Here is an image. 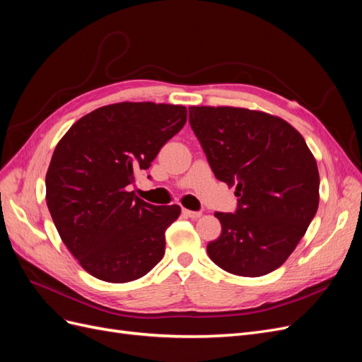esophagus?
Segmentation results:
<instances>
[{
    "label": "esophagus",
    "mask_w": 362,
    "mask_h": 362,
    "mask_svg": "<svg viewBox=\"0 0 362 362\" xmlns=\"http://www.w3.org/2000/svg\"><path fill=\"white\" fill-rule=\"evenodd\" d=\"M182 214L185 217H190V218H198L202 216L201 211H190V210H185V208H182Z\"/></svg>",
    "instance_id": "34e87169"
}]
</instances>
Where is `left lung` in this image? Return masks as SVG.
Returning a JSON list of instances; mask_svg holds the SVG:
<instances>
[{"label":"left lung","mask_w":362,"mask_h":362,"mask_svg":"<svg viewBox=\"0 0 362 362\" xmlns=\"http://www.w3.org/2000/svg\"><path fill=\"white\" fill-rule=\"evenodd\" d=\"M189 122L214 177L235 185L234 213H216L222 234L206 246L238 276L281 267L319 208V169L286 120L235 107H189Z\"/></svg>","instance_id":"8db88e82"}]
</instances>
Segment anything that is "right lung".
<instances>
[{"instance_id": "right-lung-1", "label": "right lung", "mask_w": 362, "mask_h": 362, "mask_svg": "<svg viewBox=\"0 0 362 362\" xmlns=\"http://www.w3.org/2000/svg\"><path fill=\"white\" fill-rule=\"evenodd\" d=\"M185 120L182 105H105L76 120L54 149L48 210L63 243L92 276L129 282L163 258L164 233L181 208L148 204L129 185Z\"/></svg>"}]
</instances>
